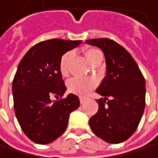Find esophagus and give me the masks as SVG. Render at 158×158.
Instances as JSON below:
<instances>
[{
	"instance_id": "34e87169",
	"label": "esophagus",
	"mask_w": 158,
	"mask_h": 158,
	"mask_svg": "<svg viewBox=\"0 0 158 158\" xmlns=\"http://www.w3.org/2000/svg\"><path fill=\"white\" fill-rule=\"evenodd\" d=\"M79 102H80V103L82 104V103H84V102H85V99H84V98H79Z\"/></svg>"
}]
</instances>
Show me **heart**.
<instances>
[{"label": "heart", "mask_w": 158, "mask_h": 158, "mask_svg": "<svg viewBox=\"0 0 158 158\" xmlns=\"http://www.w3.org/2000/svg\"><path fill=\"white\" fill-rule=\"evenodd\" d=\"M83 55L86 58V60L92 65L99 57H102V52L95 48H86L83 51ZM73 55L71 52H68L62 56L59 61V71L60 74L64 77L69 75V67L72 61ZM96 86L95 80L90 79H70L68 82V89L71 93H74L78 96L84 97L87 94L90 92V90L93 89V88Z\"/></svg>", "instance_id": "heart-1"}]
</instances>
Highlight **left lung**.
Wrapping results in <instances>:
<instances>
[{
    "label": "left lung",
    "mask_w": 158,
    "mask_h": 158,
    "mask_svg": "<svg viewBox=\"0 0 158 158\" xmlns=\"http://www.w3.org/2000/svg\"><path fill=\"white\" fill-rule=\"evenodd\" d=\"M86 44L104 54L105 77L96 92L102 98L98 112L89 123L92 132L103 141L120 143L136 130L145 106V81L130 53L108 38H95Z\"/></svg>",
    "instance_id": "left-lung-1"
}]
</instances>
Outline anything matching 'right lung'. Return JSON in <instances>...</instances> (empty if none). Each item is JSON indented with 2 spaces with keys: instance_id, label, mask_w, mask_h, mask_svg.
Returning a JSON list of instances; mask_svg holds the SVG:
<instances>
[{
  "instance_id": "add662e5",
  "label": "right lung",
  "mask_w": 158,
  "mask_h": 158,
  "mask_svg": "<svg viewBox=\"0 0 158 158\" xmlns=\"http://www.w3.org/2000/svg\"><path fill=\"white\" fill-rule=\"evenodd\" d=\"M81 44L80 40L51 39L31 48L20 61L13 81V97L17 121L33 142L47 144L66 131L69 118L79 107V97L67 90L59 71L62 56Z\"/></svg>"
}]
</instances>
